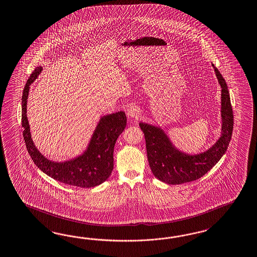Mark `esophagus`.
<instances>
[{
  "mask_svg": "<svg viewBox=\"0 0 257 257\" xmlns=\"http://www.w3.org/2000/svg\"><path fill=\"white\" fill-rule=\"evenodd\" d=\"M126 113L132 118H138L139 116L141 115V110L138 106L133 105L127 109Z\"/></svg>",
  "mask_w": 257,
  "mask_h": 257,
  "instance_id": "34e87169",
  "label": "esophagus"
}]
</instances>
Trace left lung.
<instances>
[{
	"instance_id": "1",
	"label": "left lung",
	"mask_w": 257,
	"mask_h": 257,
	"mask_svg": "<svg viewBox=\"0 0 257 257\" xmlns=\"http://www.w3.org/2000/svg\"><path fill=\"white\" fill-rule=\"evenodd\" d=\"M218 83L221 86V136L208 150L191 155L181 151L172 144L170 137L159 125L140 122L146 143V152L149 166L155 177L168 184H181L198 180L224 155L229 145L233 131V111L230 96L225 80L211 64Z\"/></svg>"
}]
</instances>
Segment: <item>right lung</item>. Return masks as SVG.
<instances>
[{
  "label": "right lung",
  "mask_w": 257,
  "mask_h": 257,
  "mask_svg": "<svg viewBox=\"0 0 257 257\" xmlns=\"http://www.w3.org/2000/svg\"><path fill=\"white\" fill-rule=\"evenodd\" d=\"M43 71L37 67L27 81L22 94V126L27 150L34 164L49 177L60 183L90 188L105 182L113 169V148L119 135L125 130L126 116L123 111L101 116L86 149L70 160L58 162L46 158L33 143L27 117V100L30 86Z\"/></svg>",
  "instance_id": "obj_1"
}]
</instances>
